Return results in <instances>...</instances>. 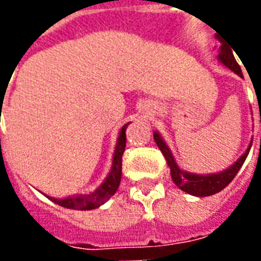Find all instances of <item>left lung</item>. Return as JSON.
<instances>
[{
	"mask_svg": "<svg viewBox=\"0 0 261 261\" xmlns=\"http://www.w3.org/2000/svg\"><path fill=\"white\" fill-rule=\"evenodd\" d=\"M219 41L221 42V45L219 47L217 59L223 63L224 66L228 67L229 70H232L239 77H242V70L239 67L238 62L235 61V58H233L232 49L229 48V44L224 42L220 38ZM153 140H155L156 145L159 146V149L162 150V153H163L166 162L169 165L173 182L178 187L179 190L184 191L187 194L202 198V196H210V195L217 194L232 181L233 177L237 175L239 169L242 167L244 162L248 158L249 150L252 148L253 138H252L250 144L245 150L244 155L241 156L237 162H233V165H231L223 171H220V173H210V174H196V173H191V171H187V170L179 169L177 162L174 160V156L171 153V150L165 142V140L162 138L160 133H158V131L153 133Z\"/></svg>",
	"mask_w": 261,
	"mask_h": 261,
	"instance_id": "8db88e82",
	"label": "left lung"
}]
</instances>
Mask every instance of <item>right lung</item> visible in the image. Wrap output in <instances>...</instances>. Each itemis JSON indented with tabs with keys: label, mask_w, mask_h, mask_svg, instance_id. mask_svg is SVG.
<instances>
[{
	"label": "right lung",
	"mask_w": 261,
	"mask_h": 261,
	"mask_svg": "<svg viewBox=\"0 0 261 261\" xmlns=\"http://www.w3.org/2000/svg\"><path fill=\"white\" fill-rule=\"evenodd\" d=\"M3 101V99H1ZM130 123H127L121 127L119 137H117V142H116L115 153H113V160H112V167L109 174L106 175V178L101 182V185L92 192L88 194H76L62 198V199H57L52 196H47L48 199H51L52 202H55L59 206H63L66 209L73 210H92L99 207L101 204L111 199L112 196L116 194V191L120 185L121 179V156L124 153L125 149V130L127 125Z\"/></svg>",
	"instance_id": "obj_1"
}]
</instances>
